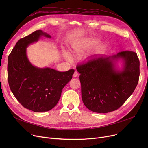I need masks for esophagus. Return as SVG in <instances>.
<instances>
[{"label": "esophagus", "mask_w": 148, "mask_h": 148, "mask_svg": "<svg viewBox=\"0 0 148 148\" xmlns=\"http://www.w3.org/2000/svg\"><path fill=\"white\" fill-rule=\"evenodd\" d=\"M78 74H78V73H77V71H75L74 72V74H73V77H76L77 75H78Z\"/></svg>", "instance_id": "1"}]
</instances>
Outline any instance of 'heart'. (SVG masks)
Masks as SVG:
<instances>
[{"label": "heart", "mask_w": 148, "mask_h": 148, "mask_svg": "<svg viewBox=\"0 0 148 148\" xmlns=\"http://www.w3.org/2000/svg\"><path fill=\"white\" fill-rule=\"evenodd\" d=\"M100 44H101V41L99 40L98 39L89 38L80 42L79 45H78V46H77L78 47V49H77L75 51L78 53L90 51L98 47ZM105 50H106V47L104 45H101L100 46L99 49H98L97 52L99 53H103ZM64 57L68 61L72 60V57L71 56V54L67 52L64 53Z\"/></svg>", "instance_id": "b5f03b06"}]
</instances>
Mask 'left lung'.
<instances>
[{"mask_svg":"<svg viewBox=\"0 0 148 148\" xmlns=\"http://www.w3.org/2000/svg\"><path fill=\"white\" fill-rule=\"evenodd\" d=\"M124 62L121 71L114 62ZM80 75L83 102L89 110L101 113L114 111L134 91L138 82L140 62L136 53L122 51L109 57L91 58L77 65Z\"/></svg>","mask_w":148,"mask_h":148,"instance_id":"8db88e82","label":"left lung"}]
</instances>
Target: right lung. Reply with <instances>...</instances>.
<instances>
[{
    "instance_id": "obj_1",
    "label": "right lung",
    "mask_w": 148,
    "mask_h": 148,
    "mask_svg": "<svg viewBox=\"0 0 148 148\" xmlns=\"http://www.w3.org/2000/svg\"><path fill=\"white\" fill-rule=\"evenodd\" d=\"M42 36L51 38L38 30L20 39L8 59V80L12 94L23 107L35 112L52 109L74 73L73 69L60 72L50 68H37L30 63L26 48Z\"/></svg>"
}]
</instances>
